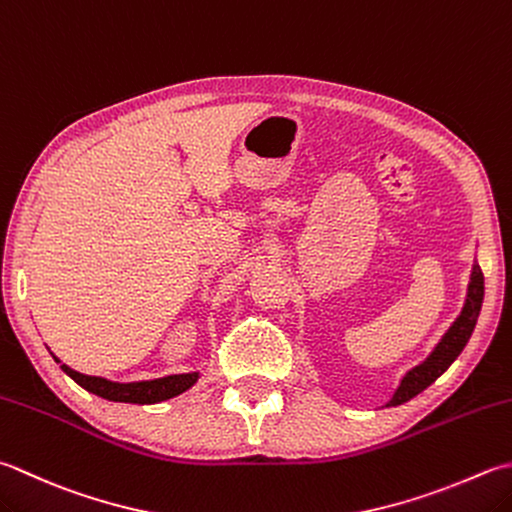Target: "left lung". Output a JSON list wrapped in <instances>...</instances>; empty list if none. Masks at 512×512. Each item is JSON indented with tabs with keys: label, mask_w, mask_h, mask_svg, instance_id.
<instances>
[{
	"label": "left lung",
	"mask_w": 512,
	"mask_h": 512,
	"mask_svg": "<svg viewBox=\"0 0 512 512\" xmlns=\"http://www.w3.org/2000/svg\"><path fill=\"white\" fill-rule=\"evenodd\" d=\"M482 302H484V275L479 264L473 262L462 313H459L455 322L450 324V328L435 344V348L430 350L424 362H419L417 366L406 370L404 377L399 379L393 397L386 402V406H399V404L410 402V399L417 397L422 390H426L430 384H433L439 375L446 373L448 366L455 362L459 353L464 350V346L468 344L470 335H473L479 310H482Z\"/></svg>",
	"instance_id": "1"
}]
</instances>
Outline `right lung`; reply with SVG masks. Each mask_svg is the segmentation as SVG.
I'll return each instance as SVG.
<instances>
[{"label": "right lung", "mask_w": 512, "mask_h": 512, "mask_svg": "<svg viewBox=\"0 0 512 512\" xmlns=\"http://www.w3.org/2000/svg\"><path fill=\"white\" fill-rule=\"evenodd\" d=\"M53 359L57 364H62L55 355H53ZM62 370L70 379H75V382L84 390H88V393L108 399V402H122V404L166 402V399H173L177 395L186 393V390L193 388L199 382V377H202V370H190V373L164 375V377H155V379H139V382H113V379H106V377L84 375L66 364H62Z\"/></svg>", "instance_id": "add662e5"}]
</instances>
